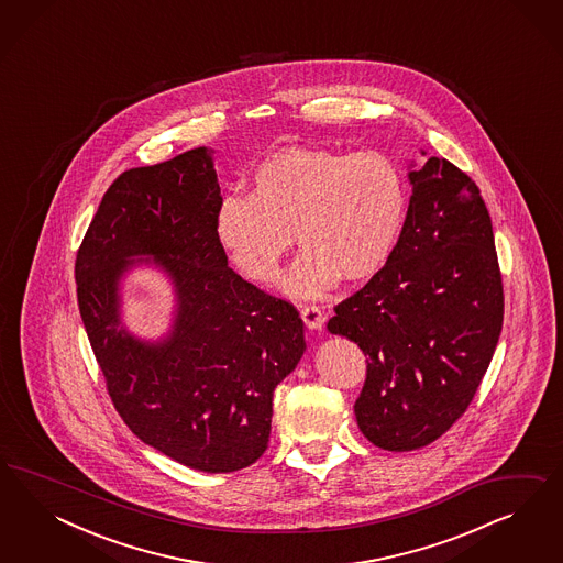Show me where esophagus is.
<instances>
[{"label":"esophagus","mask_w":563,"mask_h":563,"mask_svg":"<svg viewBox=\"0 0 563 563\" xmlns=\"http://www.w3.org/2000/svg\"><path fill=\"white\" fill-rule=\"evenodd\" d=\"M301 318L309 330H322V325H324V313L318 306L301 307Z\"/></svg>","instance_id":"1"}]
</instances>
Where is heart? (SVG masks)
Instances as JSON below:
<instances>
[{"label":"heart","mask_w":563,"mask_h":563,"mask_svg":"<svg viewBox=\"0 0 563 563\" xmlns=\"http://www.w3.org/2000/svg\"><path fill=\"white\" fill-rule=\"evenodd\" d=\"M407 184L386 154L287 148L264 158L250 196H224L214 235L241 273L273 283L292 233L306 250L283 278L292 299H318L344 278L369 280L407 221Z\"/></svg>","instance_id":"1"}]
</instances>
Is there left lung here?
Returning <instances> with one entry per match:
<instances>
[{"label":"left lung","mask_w":563,"mask_h":563,"mask_svg":"<svg viewBox=\"0 0 563 563\" xmlns=\"http://www.w3.org/2000/svg\"><path fill=\"white\" fill-rule=\"evenodd\" d=\"M409 181L393 257L328 322L367 357L355 417L361 433L390 452L435 442L461 417L504 322L494 229L477 184L438 156L417 170L410 163Z\"/></svg>","instance_id":"1"}]
</instances>
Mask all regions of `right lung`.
<instances>
[{
	"label": "right lung",
	"instance_id": "add662e5",
	"mask_svg": "<svg viewBox=\"0 0 563 563\" xmlns=\"http://www.w3.org/2000/svg\"><path fill=\"white\" fill-rule=\"evenodd\" d=\"M221 200L206 146L125 170L76 256L82 324L121 419L202 473H233L266 452L274 388L306 351L297 309L229 268L214 235ZM137 265L165 273L176 295L156 342L120 320V280Z\"/></svg>",
	"mask_w": 563,
	"mask_h": 563
}]
</instances>
